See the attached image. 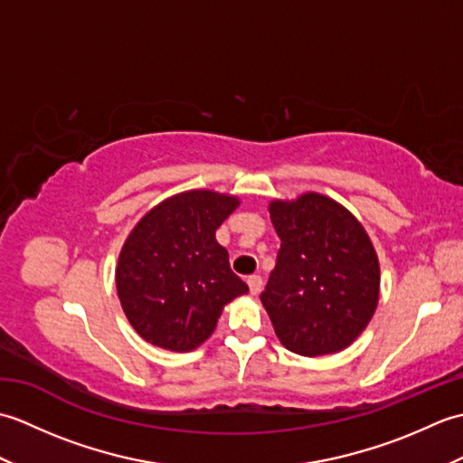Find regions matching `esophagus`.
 Returning a JSON list of instances; mask_svg holds the SVG:
<instances>
[{"instance_id": "obj_1", "label": "esophagus", "mask_w": 463, "mask_h": 463, "mask_svg": "<svg viewBox=\"0 0 463 463\" xmlns=\"http://www.w3.org/2000/svg\"><path fill=\"white\" fill-rule=\"evenodd\" d=\"M249 288H250V294H254V297H257V294L262 290V279L259 277V274H252V277H249Z\"/></svg>"}]
</instances>
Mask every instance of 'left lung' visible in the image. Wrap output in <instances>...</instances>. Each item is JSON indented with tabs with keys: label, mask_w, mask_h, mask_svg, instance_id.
Wrapping results in <instances>:
<instances>
[{
	"label": "left lung",
	"mask_w": 463,
	"mask_h": 463,
	"mask_svg": "<svg viewBox=\"0 0 463 463\" xmlns=\"http://www.w3.org/2000/svg\"><path fill=\"white\" fill-rule=\"evenodd\" d=\"M270 219L280 249L260 300L274 332L300 356L346 348L378 304L380 267L366 231L317 193L270 203Z\"/></svg>",
	"instance_id": "8db88e82"
}]
</instances>
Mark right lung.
Returning <instances> with one entry per match:
<instances>
[{
  "label": "right lung",
  "instance_id": "right-lung-1",
  "mask_svg": "<svg viewBox=\"0 0 463 463\" xmlns=\"http://www.w3.org/2000/svg\"><path fill=\"white\" fill-rule=\"evenodd\" d=\"M237 206L234 196L189 191L163 201L135 226L115 280L127 318L146 342L194 350L213 334L224 304L249 292L214 239Z\"/></svg>",
  "mask_w": 463,
  "mask_h": 463
}]
</instances>
